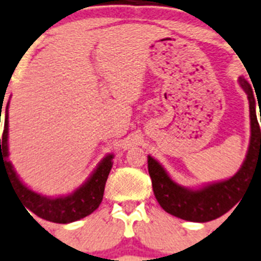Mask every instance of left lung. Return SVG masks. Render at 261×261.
I'll return each instance as SVG.
<instances>
[{
	"label": "left lung",
	"mask_w": 261,
	"mask_h": 261,
	"mask_svg": "<svg viewBox=\"0 0 261 261\" xmlns=\"http://www.w3.org/2000/svg\"><path fill=\"white\" fill-rule=\"evenodd\" d=\"M239 83L248 97L251 141L246 161L232 178L199 190H188L176 185L161 164L148 155V174L152 181L155 198L162 208L168 214L183 220L198 223L220 218L238 204L242 195L246 192L251 178L256 172H261V133L256 117L255 95L251 85L244 78H239Z\"/></svg>",
	"instance_id": "8db88e82"
}]
</instances>
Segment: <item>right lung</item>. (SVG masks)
Wrapping results in <instances>:
<instances>
[{"label": "right lung", "mask_w": 261, "mask_h": 261, "mask_svg": "<svg viewBox=\"0 0 261 261\" xmlns=\"http://www.w3.org/2000/svg\"><path fill=\"white\" fill-rule=\"evenodd\" d=\"M8 107L9 103L5 110V124L0 139V175L1 171L8 174V178L10 179L15 192L22 199L23 205L27 207L26 211H32L38 218L49 222L62 223V224L80 220L95 211L103 199L105 186L113 167V155L109 154L105 156L89 180L73 194L62 198H47L37 194L19 180L13 170L12 163L8 161ZM0 113H2V109Z\"/></svg>", "instance_id": "obj_1"}]
</instances>
